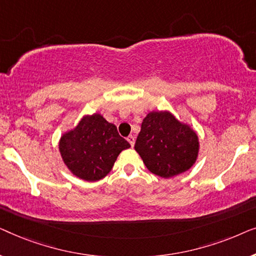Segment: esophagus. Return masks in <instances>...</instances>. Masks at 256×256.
Instances as JSON below:
<instances>
[{"mask_svg": "<svg viewBox=\"0 0 256 256\" xmlns=\"http://www.w3.org/2000/svg\"><path fill=\"white\" fill-rule=\"evenodd\" d=\"M127 141L130 143V146H134V144H135V138L132 135H129L128 138H127Z\"/></svg>", "mask_w": 256, "mask_h": 256, "instance_id": "1", "label": "esophagus"}]
</instances>
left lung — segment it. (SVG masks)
<instances>
[{
    "label": "left lung",
    "instance_id": "1",
    "mask_svg": "<svg viewBox=\"0 0 256 256\" xmlns=\"http://www.w3.org/2000/svg\"><path fill=\"white\" fill-rule=\"evenodd\" d=\"M135 150L150 172L170 178L196 163L199 138L190 126L178 121L170 112H150L143 118Z\"/></svg>",
    "mask_w": 256,
    "mask_h": 256
}]
</instances>
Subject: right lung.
Returning <instances> with one entry per match:
<instances>
[{"instance_id": "right-lung-1", "label": "right lung", "mask_w": 256, "mask_h": 256, "mask_svg": "<svg viewBox=\"0 0 256 256\" xmlns=\"http://www.w3.org/2000/svg\"><path fill=\"white\" fill-rule=\"evenodd\" d=\"M130 144L118 135V129L102 115H85L76 128L64 132L59 152L68 169L87 182L106 177L118 154Z\"/></svg>"}]
</instances>
